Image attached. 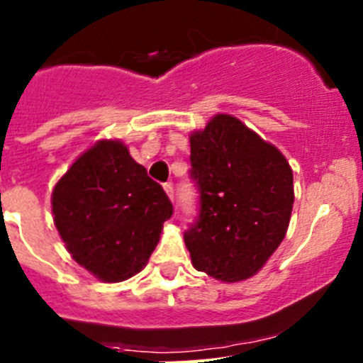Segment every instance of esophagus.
I'll list each match as a JSON object with an SVG mask.
<instances>
[{"instance_id": "34e87169", "label": "esophagus", "mask_w": 363, "mask_h": 363, "mask_svg": "<svg viewBox=\"0 0 363 363\" xmlns=\"http://www.w3.org/2000/svg\"><path fill=\"white\" fill-rule=\"evenodd\" d=\"M163 188H164V191H167L168 199H170L172 202H175V191H174V186H172V182H167V184H164Z\"/></svg>"}]
</instances>
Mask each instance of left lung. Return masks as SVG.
<instances>
[{
  "mask_svg": "<svg viewBox=\"0 0 363 363\" xmlns=\"http://www.w3.org/2000/svg\"><path fill=\"white\" fill-rule=\"evenodd\" d=\"M189 144L200 193L199 219L184 233L193 267L223 283L250 279L286 235L295 200L290 163L228 113L193 131Z\"/></svg>",
  "mask_w": 363,
  "mask_h": 363,
  "instance_id": "8db88e82",
  "label": "left lung"
}]
</instances>
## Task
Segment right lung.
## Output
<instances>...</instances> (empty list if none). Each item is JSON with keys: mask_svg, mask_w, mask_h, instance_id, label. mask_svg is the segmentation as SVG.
<instances>
[{"mask_svg": "<svg viewBox=\"0 0 363 363\" xmlns=\"http://www.w3.org/2000/svg\"><path fill=\"white\" fill-rule=\"evenodd\" d=\"M174 212L167 193L121 140H100L52 191L54 225L72 258L105 283L140 272Z\"/></svg>", "mask_w": 363, "mask_h": 363, "instance_id": "right-lung-1", "label": "right lung"}]
</instances>
